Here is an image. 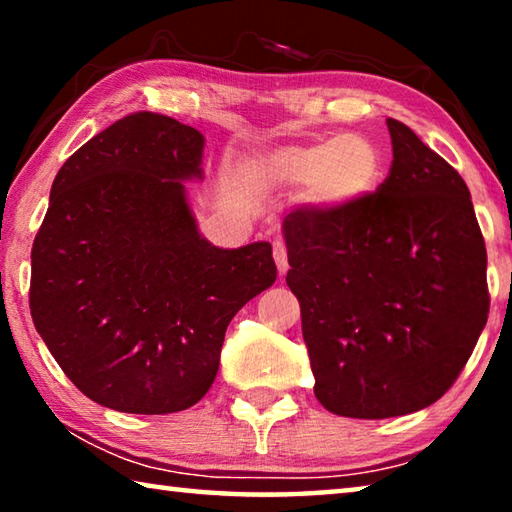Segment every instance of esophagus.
<instances>
[{
  "instance_id": "1",
  "label": "esophagus",
  "mask_w": 512,
  "mask_h": 512,
  "mask_svg": "<svg viewBox=\"0 0 512 512\" xmlns=\"http://www.w3.org/2000/svg\"><path fill=\"white\" fill-rule=\"evenodd\" d=\"M273 257H275V264H277V271H280V275H287L289 257H287V246H284L282 241H275L273 244Z\"/></svg>"
}]
</instances>
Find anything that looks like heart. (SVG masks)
I'll use <instances>...</instances> for the list:
<instances>
[{
	"label": "heart",
	"instance_id": "obj_1",
	"mask_svg": "<svg viewBox=\"0 0 512 512\" xmlns=\"http://www.w3.org/2000/svg\"><path fill=\"white\" fill-rule=\"evenodd\" d=\"M271 167L284 183L307 185L314 201L348 207L377 187L381 155L363 135H341L277 151Z\"/></svg>",
	"mask_w": 512,
	"mask_h": 512
}]
</instances>
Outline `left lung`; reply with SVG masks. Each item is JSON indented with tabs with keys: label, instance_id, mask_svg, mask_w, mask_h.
Masks as SVG:
<instances>
[{
	"label": "left lung",
	"instance_id": "1",
	"mask_svg": "<svg viewBox=\"0 0 512 512\" xmlns=\"http://www.w3.org/2000/svg\"><path fill=\"white\" fill-rule=\"evenodd\" d=\"M391 171L348 207L302 205L282 223L314 393L343 418L381 420L440 400L490 311L470 189L402 121Z\"/></svg>",
	"mask_w": 512,
	"mask_h": 512
}]
</instances>
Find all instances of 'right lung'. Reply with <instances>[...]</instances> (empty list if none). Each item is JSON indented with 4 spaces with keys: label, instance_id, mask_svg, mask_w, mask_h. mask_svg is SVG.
<instances>
[{
    "label": "right lung",
    "instance_id": "add662e5",
    "mask_svg": "<svg viewBox=\"0 0 512 512\" xmlns=\"http://www.w3.org/2000/svg\"><path fill=\"white\" fill-rule=\"evenodd\" d=\"M203 135L131 112L69 155L31 248L29 307L79 391L108 409L176 413L210 391L225 329L277 277L271 244L198 235L183 180Z\"/></svg>",
    "mask_w": 512,
    "mask_h": 512
}]
</instances>
